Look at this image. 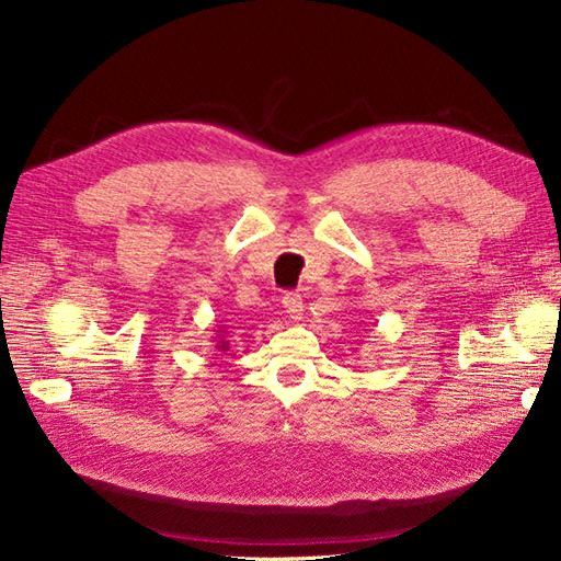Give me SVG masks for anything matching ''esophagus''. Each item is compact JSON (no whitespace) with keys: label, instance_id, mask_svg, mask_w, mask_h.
<instances>
[{"label":"esophagus","instance_id":"obj_1","mask_svg":"<svg viewBox=\"0 0 561 561\" xmlns=\"http://www.w3.org/2000/svg\"><path fill=\"white\" fill-rule=\"evenodd\" d=\"M282 306H284V312L289 314L291 319H300V314H302V298H300V294H284L282 296Z\"/></svg>","mask_w":561,"mask_h":561}]
</instances>
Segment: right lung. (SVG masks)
Wrapping results in <instances>:
<instances>
[{
	"label": "right lung",
	"instance_id": "add662e5",
	"mask_svg": "<svg viewBox=\"0 0 561 561\" xmlns=\"http://www.w3.org/2000/svg\"><path fill=\"white\" fill-rule=\"evenodd\" d=\"M222 335H226V331H222V329L218 327L216 335H211V339H214V343H216V350H218V352H228V347H230V341L222 339Z\"/></svg>",
	"mask_w": 561,
	"mask_h": 561
}]
</instances>
